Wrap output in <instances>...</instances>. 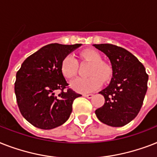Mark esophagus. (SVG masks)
I'll return each mask as SVG.
<instances>
[{"mask_svg": "<svg viewBox=\"0 0 157 157\" xmlns=\"http://www.w3.org/2000/svg\"><path fill=\"white\" fill-rule=\"evenodd\" d=\"M84 97H85V98H87L90 99V98H93V97H94V94H84Z\"/></svg>", "mask_w": 157, "mask_h": 157, "instance_id": "obj_1", "label": "esophagus"}]
</instances>
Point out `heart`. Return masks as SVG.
<instances>
[{"mask_svg":"<svg viewBox=\"0 0 157 157\" xmlns=\"http://www.w3.org/2000/svg\"><path fill=\"white\" fill-rule=\"evenodd\" d=\"M82 59L92 63L88 78H76L71 82L70 86L72 90L81 94H87L98 90L101 85L102 80L105 81L109 78L111 74L110 67L101 62L102 58L98 52L94 50H85L81 52ZM60 70L63 76L67 79L73 78L77 73L78 63L73 56L67 55L61 62ZM101 77L100 78V76Z\"/></svg>","mask_w":157,"mask_h":157,"instance_id":"heart-1","label":"heart"}]
</instances>
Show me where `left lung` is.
Masks as SVG:
<instances>
[{
  "mask_svg": "<svg viewBox=\"0 0 157 157\" xmlns=\"http://www.w3.org/2000/svg\"><path fill=\"white\" fill-rule=\"evenodd\" d=\"M93 46L109 58L112 67L109 85L99 92L105 98V103L95 110V114L108 126L123 127L133 120L140 110L147 93L148 76L138 59L124 48L108 43Z\"/></svg>",
  "mask_w": 157,
  "mask_h": 157,
  "instance_id": "1",
  "label": "left lung"
}]
</instances>
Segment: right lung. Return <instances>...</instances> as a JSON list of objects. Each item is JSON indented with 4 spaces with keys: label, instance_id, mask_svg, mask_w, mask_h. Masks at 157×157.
Listing matches in <instances>:
<instances>
[{
    "label": "right lung",
    "instance_id": "obj_1",
    "mask_svg": "<svg viewBox=\"0 0 157 157\" xmlns=\"http://www.w3.org/2000/svg\"><path fill=\"white\" fill-rule=\"evenodd\" d=\"M81 44H48L26 58L16 74L14 90L21 114L34 127L50 130L68 119L73 101L81 97L73 90L63 91L68 84L60 70L61 62ZM58 89L61 93L54 95Z\"/></svg>",
    "mask_w": 157,
    "mask_h": 157
}]
</instances>
